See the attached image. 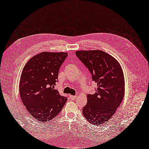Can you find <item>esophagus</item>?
I'll return each mask as SVG.
<instances>
[{
    "label": "esophagus",
    "mask_w": 149,
    "mask_h": 149,
    "mask_svg": "<svg viewBox=\"0 0 149 149\" xmlns=\"http://www.w3.org/2000/svg\"><path fill=\"white\" fill-rule=\"evenodd\" d=\"M70 99L71 100H75L76 98V95H70Z\"/></svg>",
    "instance_id": "1"
}]
</instances>
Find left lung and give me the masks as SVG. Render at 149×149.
I'll return each instance as SVG.
<instances>
[{
    "mask_svg": "<svg viewBox=\"0 0 149 149\" xmlns=\"http://www.w3.org/2000/svg\"><path fill=\"white\" fill-rule=\"evenodd\" d=\"M76 55L97 83L95 93L87 95L83 115L92 125H102L111 119L124 98L123 71L118 61L104 51L77 50Z\"/></svg>",
    "mask_w": 149,
    "mask_h": 149,
    "instance_id": "left-lung-1",
    "label": "left lung"
}]
</instances>
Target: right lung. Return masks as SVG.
<instances>
[{
  "instance_id": "1",
  "label": "right lung",
  "mask_w": 149,
  "mask_h": 149,
  "mask_svg": "<svg viewBox=\"0 0 149 149\" xmlns=\"http://www.w3.org/2000/svg\"><path fill=\"white\" fill-rule=\"evenodd\" d=\"M66 52H42L26 63L20 77L19 91L23 105L33 118L45 123L57 116L67 99L54 86Z\"/></svg>"
}]
</instances>
